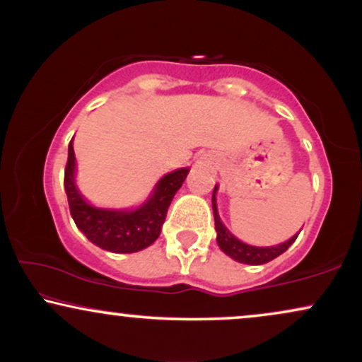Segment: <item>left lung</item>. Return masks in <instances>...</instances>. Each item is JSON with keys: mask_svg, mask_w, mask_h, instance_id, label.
<instances>
[{"mask_svg": "<svg viewBox=\"0 0 362 362\" xmlns=\"http://www.w3.org/2000/svg\"><path fill=\"white\" fill-rule=\"evenodd\" d=\"M216 192H217V186L214 187V192H212V211H214L217 244H219L221 250L224 252L226 255H229L230 259H234L235 262H240V264H249V265L267 264V262L274 260L279 255L284 254V252L296 240V237H298L300 232L296 235L291 237V239L284 242V244L274 245V247H254V245L244 244V242L235 239V237L229 232V229L222 224L219 212H217Z\"/></svg>", "mask_w": 362, "mask_h": 362, "instance_id": "obj_1", "label": "left lung"}]
</instances>
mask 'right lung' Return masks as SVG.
Listing matches in <instances>:
<instances>
[{"label":"right lung","instance_id":"obj_1","mask_svg":"<svg viewBox=\"0 0 362 362\" xmlns=\"http://www.w3.org/2000/svg\"><path fill=\"white\" fill-rule=\"evenodd\" d=\"M74 173H76V155L71 140L66 171H64V187H66L69 209L74 222L83 232V235L100 249L115 254H133L146 249L160 237L168 207L176 191L185 182L189 170L181 168L163 176L155 186L150 199L133 211L98 209L90 206L78 192Z\"/></svg>","mask_w":362,"mask_h":362}]
</instances>
